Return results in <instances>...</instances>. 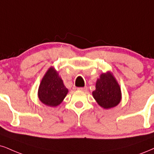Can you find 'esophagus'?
I'll use <instances>...</instances> for the list:
<instances>
[{"label": "esophagus", "instance_id": "34e87169", "mask_svg": "<svg viewBox=\"0 0 154 154\" xmlns=\"http://www.w3.org/2000/svg\"><path fill=\"white\" fill-rule=\"evenodd\" d=\"M79 91H87V87L85 86V87H80V88H77Z\"/></svg>", "mask_w": 154, "mask_h": 154}]
</instances>
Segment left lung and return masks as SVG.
I'll list each match as a JSON object with an SVG mask.
<instances>
[{
    "mask_svg": "<svg viewBox=\"0 0 154 154\" xmlns=\"http://www.w3.org/2000/svg\"><path fill=\"white\" fill-rule=\"evenodd\" d=\"M93 97L100 107L109 109L116 107L121 100V90L119 83L111 71L102 73L96 83Z\"/></svg>",
    "mask_w": 154,
    "mask_h": 154,
    "instance_id": "obj_1",
    "label": "left lung"
}]
</instances>
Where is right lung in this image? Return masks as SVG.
Instances as JSON below:
<instances>
[{"label":"right lung","instance_id":"obj_1","mask_svg":"<svg viewBox=\"0 0 154 154\" xmlns=\"http://www.w3.org/2000/svg\"><path fill=\"white\" fill-rule=\"evenodd\" d=\"M68 93V89L54 66L45 72L40 83L38 97L41 103L50 107L60 105Z\"/></svg>","mask_w":154,"mask_h":154}]
</instances>
